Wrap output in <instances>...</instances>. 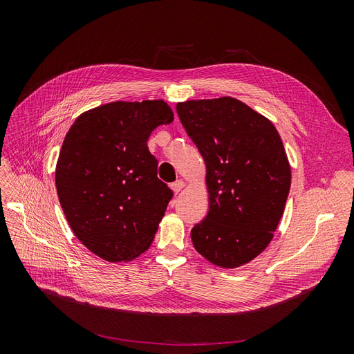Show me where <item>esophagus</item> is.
Returning a JSON list of instances; mask_svg holds the SVG:
<instances>
[{"mask_svg":"<svg viewBox=\"0 0 354 354\" xmlns=\"http://www.w3.org/2000/svg\"><path fill=\"white\" fill-rule=\"evenodd\" d=\"M185 186H186V183L183 180H177V181H174L173 185H171V189H173L174 194H180L181 189H183Z\"/></svg>","mask_w":354,"mask_h":354,"instance_id":"1","label":"esophagus"}]
</instances>
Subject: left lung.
Returning a JSON list of instances; mask_svg holds the SVG:
<instances>
[{
	"label": "left lung",
	"instance_id": "1",
	"mask_svg": "<svg viewBox=\"0 0 354 354\" xmlns=\"http://www.w3.org/2000/svg\"><path fill=\"white\" fill-rule=\"evenodd\" d=\"M207 167L209 209L190 232L195 250L224 269L250 263L270 243L291 187L274 125L233 97L177 103Z\"/></svg>",
	"mask_w": 354,
	"mask_h": 354
}]
</instances>
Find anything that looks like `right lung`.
<instances>
[{"label":"right lung","instance_id":"add662e5","mask_svg":"<svg viewBox=\"0 0 354 354\" xmlns=\"http://www.w3.org/2000/svg\"><path fill=\"white\" fill-rule=\"evenodd\" d=\"M174 121L164 100L112 102L81 113L63 140L56 189L71 229L100 259L130 261L151 246L173 190L147 138Z\"/></svg>","mask_w":354,"mask_h":354}]
</instances>
